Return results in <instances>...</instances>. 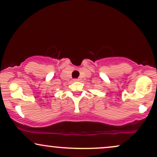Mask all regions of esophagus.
<instances>
[{
    "label": "esophagus",
    "instance_id": "1",
    "mask_svg": "<svg viewBox=\"0 0 157 157\" xmlns=\"http://www.w3.org/2000/svg\"><path fill=\"white\" fill-rule=\"evenodd\" d=\"M75 81H78L79 80H77V79H75V80H74Z\"/></svg>",
    "mask_w": 157,
    "mask_h": 157
}]
</instances>
